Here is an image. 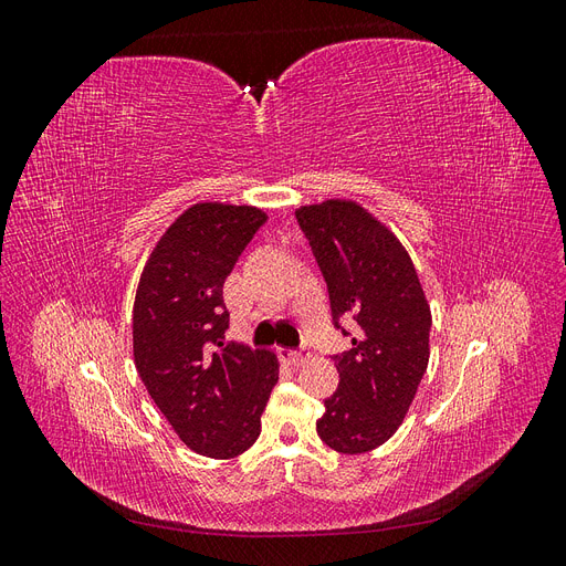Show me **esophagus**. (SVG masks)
<instances>
[{
  "label": "esophagus",
  "instance_id": "34e87169",
  "mask_svg": "<svg viewBox=\"0 0 566 566\" xmlns=\"http://www.w3.org/2000/svg\"><path fill=\"white\" fill-rule=\"evenodd\" d=\"M279 356H281V361L283 364H287V366H302L304 361H310V349H300V352H293V349H281L279 352Z\"/></svg>",
  "mask_w": 566,
  "mask_h": 566
}]
</instances>
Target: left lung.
<instances>
[{"label":"left lung","instance_id":"1","mask_svg":"<svg viewBox=\"0 0 566 566\" xmlns=\"http://www.w3.org/2000/svg\"><path fill=\"white\" fill-rule=\"evenodd\" d=\"M295 217L328 283L335 328L339 318L356 323L352 349L335 356L339 385L316 432L337 453H366L399 430L413 403L430 361V304L399 238L361 205L325 200Z\"/></svg>","mask_w":566,"mask_h":566}]
</instances>
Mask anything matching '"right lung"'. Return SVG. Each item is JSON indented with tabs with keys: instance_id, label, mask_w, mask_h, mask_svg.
<instances>
[{
	"instance_id": "1",
	"label": "right lung",
	"mask_w": 566,
	"mask_h": 566,
	"mask_svg": "<svg viewBox=\"0 0 566 566\" xmlns=\"http://www.w3.org/2000/svg\"><path fill=\"white\" fill-rule=\"evenodd\" d=\"M264 221L250 205L196 202L163 233L136 287V370L179 439L208 458L252 447L279 382L276 354L221 342L224 281Z\"/></svg>"
}]
</instances>
